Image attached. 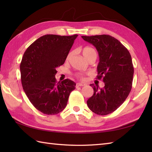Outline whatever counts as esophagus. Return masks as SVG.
<instances>
[{
  "label": "esophagus",
  "instance_id": "esophagus-1",
  "mask_svg": "<svg viewBox=\"0 0 152 152\" xmlns=\"http://www.w3.org/2000/svg\"><path fill=\"white\" fill-rule=\"evenodd\" d=\"M83 86H85V84H83V83H76V87Z\"/></svg>",
  "mask_w": 152,
  "mask_h": 152
}]
</instances>
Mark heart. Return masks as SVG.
<instances>
[{
  "label": "heart",
  "instance_id": "1",
  "mask_svg": "<svg viewBox=\"0 0 152 152\" xmlns=\"http://www.w3.org/2000/svg\"><path fill=\"white\" fill-rule=\"evenodd\" d=\"M82 54H83V57H84L86 59H88V58L91 56V55H93V54H96L95 50L93 49V48L89 47V46H86L85 48H83V49H82ZM70 56H71V53H70L69 55H68L67 59H69ZM80 77H81V78H82V76H80Z\"/></svg>",
  "mask_w": 152,
  "mask_h": 152
}]
</instances>
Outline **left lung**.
<instances>
[{
	"label": "left lung",
	"mask_w": 152,
	"mask_h": 152,
	"mask_svg": "<svg viewBox=\"0 0 152 152\" xmlns=\"http://www.w3.org/2000/svg\"><path fill=\"white\" fill-rule=\"evenodd\" d=\"M98 51L97 79L104 87L91 84L93 95L87 101L89 108L98 115H107L117 110L127 99L132 88L134 68L130 53L120 42L107 34L82 36Z\"/></svg>",
	"instance_id": "obj_1"
}]
</instances>
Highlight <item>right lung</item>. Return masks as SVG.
Listing matches in <instances>:
<instances>
[{
  "label": "right lung",
  "mask_w": 152,
  "mask_h": 152,
  "mask_svg": "<svg viewBox=\"0 0 152 152\" xmlns=\"http://www.w3.org/2000/svg\"><path fill=\"white\" fill-rule=\"evenodd\" d=\"M78 34H46L25 51L20 64L21 83L25 94L38 110L47 115L63 111L76 83L69 79L57 83L56 68L64 64Z\"/></svg>",
  "instance_id": "1"
}]
</instances>
